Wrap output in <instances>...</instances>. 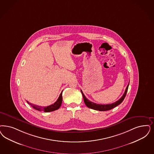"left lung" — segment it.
<instances>
[{"mask_svg": "<svg viewBox=\"0 0 154 154\" xmlns=\"http://www.w3.org/2000/svg\"><path fill=\"white\" fill-rule=\"evenodd\" d=\"M128 85H129V83L127 85L123 95L122 96V97L118 101H116V102H114V103H111V104H107V105L98 104V103H96L91 102L86 98V97L82 91L81 90V93H82V96H83V98H84V101L85 102V105H86L88 107L92 109H94V110H98V111H107V110H111L112 109H113L114 107H116V106L119 105V104H121L122 103L123 101V100L125 99V97L126 96V93H127L128 88Z\"/></svg>", "mask_w": 154, "mask_h": 154, "instance_id": "left-lung-1", "label": "left lung"}]
</instances>
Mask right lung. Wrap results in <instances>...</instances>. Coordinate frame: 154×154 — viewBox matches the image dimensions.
Here are the masks:
<instances>
[{
    "instance_id": "1",
    "label": "right lung",
    "mask_w": 154,
    "mask_h": 154,
    "mask_svg": "<svg viewBox=\"0 0 154 154\" xmlns=\"http://www.w3.org/2000/svg\"><path fill=\"white\" fill-rule=\"evenodd\" d=\"M63 101V96H62V92L61 93L60 95L59 96L57 100L53 104L51 105L48 106H40L33 105L32 103H29L28 101H27V103L32 106V107L38 111H43L44 112H53L54 110H56L60 108V107Z\"/></svg>"
}]
</instances>
